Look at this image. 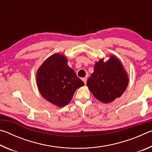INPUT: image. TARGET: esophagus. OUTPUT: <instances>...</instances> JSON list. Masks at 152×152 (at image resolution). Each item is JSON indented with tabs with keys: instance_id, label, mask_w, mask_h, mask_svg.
I'll use <instances>...</instances> for the list:
<instances>
[{
	"instance_id": "34e87169",
	"label": "esophagus",
	"mask_w": 152,
	"mask_h": 152,
	"mask_svg": "<svg viewBox=\"0 0 152 152\" xmlns=\"http://www.w3.org/2000/svg\"><path fill=\"white\" fill-rule=\"evenodd\" d=\"M82 80V81L84 82V83L86 84V82H87V78H86V77H85V78H83Z\"/></svg>"
}]
</instances>
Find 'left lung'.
Instances as JSON below:
<instances>
[{
  "label": "left lung",
  "instance_id": "obj_1",
  "mask_svg": "<svg viewBox=\"0 0 152 152\" xmlns=\"http://www.w3.org/2000/svg\"><path fill=\"white\" fill-rule=\"evenodd\" d=\"M129 79L121 63L114 56L94 65V72L87 80V86L96 99L109 103L121 96L128 85Z\"/></svg>",
  "mask_w": 152,
  "mask_h": 152
}]
</instances>
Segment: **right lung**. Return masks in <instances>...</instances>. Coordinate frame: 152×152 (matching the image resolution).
<instances>
[{"label":"right lung","instance_id":"add662e5","mask_svg":"<svg viewBox=\"0 0 152 152\" xmlns=\"http://www.w3.org/2000/svg\"><path fill=\"white\" fill-rule=\"evenodd\" d=\"M37 84L45 99L59 107L70 102L74 92L84 83L58 53L48 58L37 72Z\"/></svg>","mask_w":152,"mask_h":152}]
</instances>
